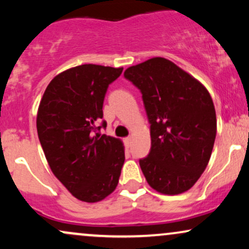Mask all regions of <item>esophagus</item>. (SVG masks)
Masks as SVG:
<instances>
[{"mask_svg":"<svg viewBox=\"0 0 249 249\" xmlns=\"http://www.w3.org/2000/svg\"><path fill=\"white\" fill-rule=\"evenodd\" d=\"M124 144H125V146H126V147H130V145H131V138H130V137H127V138L124 139Z\"/></svg>","mask_w":249,"mask_h":249,"instance_id":"1","label":"esophagus"}]
</instances>
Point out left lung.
Returning a JSON list of instances; mask_svg holds the SVG:
<instances>
[{
  "mask_svg": "<svg viewBox=\"0 0 249 249\" xmlns=\"http://www.w3.org/2000/svg\"><path fill=\"white\" fill-rule=\"evenodd\" d=\"M142 92L151 150L139 165L148 185L162 194L190 190L206 168L216 134L206 88L174 63L154 57L125 70Z\"/></svg>",
  "mask_w": 249,
  "mask_h": 249,
  "instance_id": "left-lung-1",
  "label": "left lung"
}]
</instances>
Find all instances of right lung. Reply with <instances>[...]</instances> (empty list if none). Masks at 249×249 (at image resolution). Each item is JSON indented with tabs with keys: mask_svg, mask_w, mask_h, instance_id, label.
Segmentation results:
<instances>
[{
	"mask_svg": "<svg viewBox=\"0 0 249 249\" xmlns=\"http://www.w3.org/2000/svg\"><path fill=\"white\" fill-rule=\"evenodd\" d=\"M123 68L83 64L49 83L37 112V133L56 178L77 199L97 202L118 185L125 160L119 139L101 134L107 127L103 103Z\"/></svg>",
	"mask_w": 249,
	"mask_h": 249,
	"instance_id": "obj_1",
	"label": "right lung"
}]
</instances>
